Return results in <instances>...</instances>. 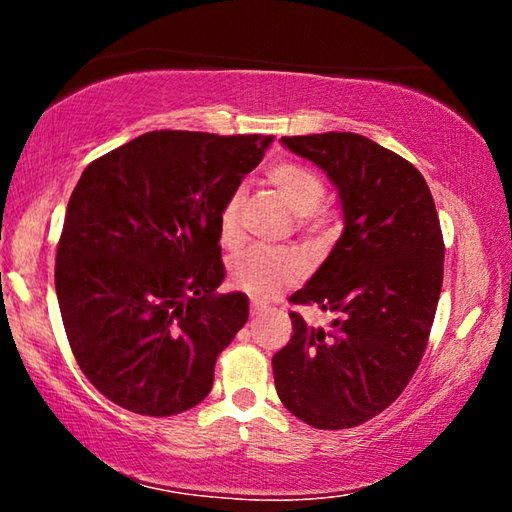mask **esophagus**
Wrapping results in <instances>:
<instances>
[{"label":"esophagus","instance_id":"1","mask_svg":"<svg viewBox=\"0 0 512 512\" xmlns=\"http://www.w3.org/2000/svg\"><path fill=\"white\" fill-rule=\"evenodd\" d=\"M264 309H266V305H262V302H257V300L250 302V316H259Z\"/></svg>","mask_w":512,"mask_h":512}]
</instances>
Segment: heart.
I'll use <instances>...</instances> for the list:
<instances>
[{
	"instance_id": "b5f03b06",
	"label": "heart",
	"mask_w": 512,
	"mask_h": 512,
	"mask_svg": "<svg viewBox=\"0 0 512 512\" xmlns=\"http://www.w3.org/2000/svg\"><path fill=\"white\" fill-rule=\"evenodd\" d=\"M266 180L275 187V192L284 198L293 212L302 216V221H316V207L325 198V178L305 162L284 160L266 171ZM241 205L244 192H232L219 212V230L225 244H235L241 235ZM305 275V262L289 250L275 248H253L241 255L232 264V282L239 289L253 293L255 298L275 296L284 287H291Z\"/></svg>"
}]
</instances>
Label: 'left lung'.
<instances>
[{
    "instance_id": "obj_1",
    "label": "left lung",
    "mask_w": 512,
    "mask_h": 512,
    "mask_svg": "<svg viewBox=\"0 0 512 512\" xmlns=\"http://www.w3.org/2000/svg\"><path fill=\"white\" fill-rule=\"evenodd\" d=\"M339 189L343 235L293 305L336 311L332 329L291 311L273 357L282 404L316 429H350L388 409L427 348L443 287L445 244L427 180L357 133L282 137Z\"/></svg>"
}]
</instances>
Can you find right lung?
I'll use <instances>...</instances> for the list:
<instances>
[{"label": "right lung", "instance_id": "right-lung-1", "mask_svg": "<svg viewBox=\"0 0 512 512\" xmlns=\"http://www.w3.org/2000/svg\"><path fill=\"white\" fill-rule=\"evenodd\" d=\"M273 137L153 131L88 164L67 203L56 296L69 348L101 395L176 415L212 391L248 320L225 277L219 212Z\"/></svg>", "mask_w": 512, "mask_h": 512}]
</instances>
